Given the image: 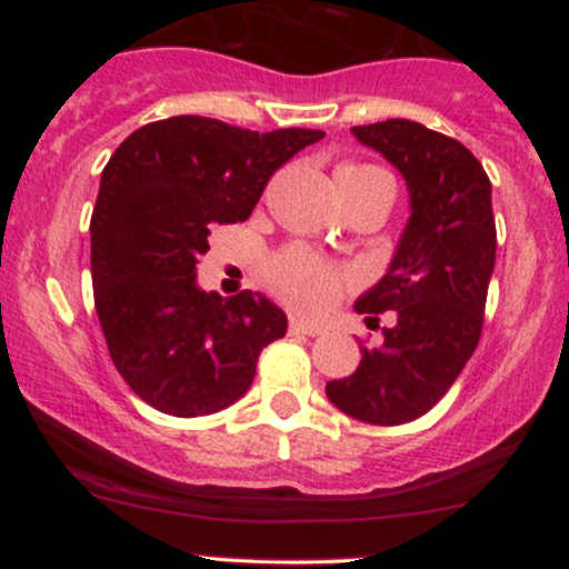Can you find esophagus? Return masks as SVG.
I'll return each mask as SVG.
<instances>
[{
  "label": "esophagus",
  "mask_w": 569,
  "mask_h": 569,
  "mask_svg": "<svg viewBox=\"0 0 569 569\" xmlns=\"http://www.w3.org/2000/svg\"><path fill=\"white\" fill-rule=\"evenodd\" d=\"M289 331L291 335H307V337H318L321 335V326H312V323H305V321H299V318H291V323H289Z\"/></svg>",
  "instance_id": "esophagus-1"
}]
</instances>
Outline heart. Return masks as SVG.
Here are the masks:
<instances>
[{
	"label": "heart",
	"instance_id": "heart-1",
	"mask_svg": "<svg viewBox=\"0 0 569 569\" xmlns=\"http://www.w3.org/2000/svg\"><path fill=\"white\" fill-rule=\"evenodd\" d=\"M337 187L348 206L358 200H388L393 202L396 184L388 171L371 162H345L337 168ZM270 291L299 316L318 318L329 312L342 293L350 289L352 278L342 267L326 262L305 248H289L270 259L264 270Z\"/></svg>",
	"mask_w": 569,
	"mask_h": 569
}]
</instances>
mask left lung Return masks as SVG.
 I'll use <instances>...</instances> for the list:
<instances>
[{"label":"left lung","instance_id":"obj_1","mask_svg":"<svg viewBox=\"0 0 569 569\" xmlns=\"http://www.w3.org/2000/svg\"><path fill=\"white\" fill-rule=\"evenodd\" d=\"M352 133L407 179L411 217L385 278L356 302L369 326L380 312L393 323L382 345H363L350 377L326 382V396L369 426H403L447 396L479 345L498 248L492 184L471 149L420 122Z\"/></svg>","mask_w":569,"mask_h":569}]
</instances>
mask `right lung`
I'll return each instance as SVG.
<instances>
[{"mask_svg":"<svg viewBox=\"0 0 569 569\" xmlns=\"http://www.w3.org/2000/svg\"><path fill=\"white\" fill-rule=\"evenodd\" d=\"M321 139L181 114L133 130L109 158L90 219L93 299L117 371L149 407L173 417L230 407L259 352L286 335V312L262 293L224 299L194 276L213 227L251 217L270 176Z\"/></svg>","mask_w":569,"mask_h":569,"instance_id":"right-lung-1","label":"right lung"}]
</instances>
